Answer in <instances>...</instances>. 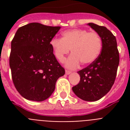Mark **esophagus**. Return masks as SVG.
Segmentation results:
<instances>
[{
    "label": "esophagus",
    "mask_w": 130,
    "mask_h": 130,
    "mask_svg": "<svg viewBox=\"0 0 130 130\" xmlns=\"http://www.w3.org/2000/svg\"><path fill=\"white\" fill-rule=\"evenodd\" d=\"M71 73V71H69V70H66V71H65V73H66L67 75H69Z\"/></svg>",
    "instance_id": "esophagus-1"
}]
</instances>
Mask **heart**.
<instances>
[{
  "label": "heart",
  "mask_w": 130,
  "mask_h": 130,
  "mask_svg": "<svg viewBox=\"0 0 130 130\" xmlns=\"http://www.w3.org/2000/svg\"><path fill=\"white\" fill-rule=\"evenodd\" d=\"M62 38H55L50 45L56 59L63 62L71 50L72 54L66 61V66L75 69L80 63L88 65L93 63L100 55L102 40L99 34L85 29H73L62 34Z\"/></svg>",
  "instance_id": "1"
}]
</instances>
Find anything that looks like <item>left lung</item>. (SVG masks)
<instances>
[{"mask_svg": "<svg viewBox=\"0 0 130 130\" xmlns=\"http://www.w3.org/2000/svg\"><path fill=\"white\" fill-rule=\"evenodd\" d=\"M88 25L101 38L102 51L93 63L77 71L80 81L72 90L84 101H96L109 92L115 82L119 55L116 38L107 27L93 23Z\"/></svg>", "mask_w": 130, "mask_h": 130, "instance_id": "obj_1", "label": "left lung"}]
</instances>
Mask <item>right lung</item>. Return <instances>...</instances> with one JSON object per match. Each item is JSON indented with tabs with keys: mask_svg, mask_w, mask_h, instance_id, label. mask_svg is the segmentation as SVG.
<instances>
[{
	"mask_svg": "<svg viewBox=\"0 0 130 130\" xmlns=\"http://www.w3.org/2000/svg\"><path fill=\"white\" fill-rule=\"evenodd\" d=\"M61 29L30 23L17 29L11 42L9 65L15 88L25 99L43 101L53 94L65 69L50 42Z\"/></svg>",
	"mask_w": 130,
	"mask_h": 130,
	"instance_id": "right-lung-1",
	"label": "right lung"
}]
</instances>
